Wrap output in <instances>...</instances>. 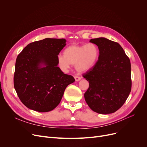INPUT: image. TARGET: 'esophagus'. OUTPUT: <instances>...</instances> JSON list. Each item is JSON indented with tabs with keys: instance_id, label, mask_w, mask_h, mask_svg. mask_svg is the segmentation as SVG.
Wrapping results in <instances>:
<instances>
[{
	"instance_id": "obj_1",
	"label": "esophagus",
	"mask_w": 147,
	"mask_h": 147,
	"mask_svg": "<svg viewBox=\"0 0 147 147\" xmlns=\"http://www.w3.org/2000/svg\"><path fill=\"white\" fill-rule=\"evenodd\" d=\"M74 79H75V80H76V82H78V81H79V80L81 79V78H80L79 76H74Z\"/></svg>"
}]
</instances>
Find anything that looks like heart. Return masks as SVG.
Instances as JSON below:
<instances>
[{
	"label": "heart",
	"mask_w": 147,
	"mask_h": 147,
	"mask_svg": "<svg viewBox=\"0 0 147 147\" xmlns=\"http://www.w3.org/2000/svg\"><path fill=\"white\" fill-rule=\"evenodd\" d=\"M63 55H58V64L63 71H67L71 65L77 71H88L96 64L99 56L98 46L94 43L86 45H71L67 47Z\"/></svg>",
	"instance_id": "b5f03b06"
}]
</instances>
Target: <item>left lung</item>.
Returning a JSON list of instances; mask_svg holds the SVG:
<instances>
[{"instance_id":"left-lung-1","label":"left lung","mask_w":147,"mask_h":147,"mask_svg":"<svg viewBox=\"0 0 147 147\" xmlns=\"http://www.w3.org/2000/svg\"><path fill=\"white\" fill-rule=\"evenodd\" d=\"M99 56L95 65L83 76L89 83L84 99L90 109L107 114L125 104L132 88L130 61L121 46L104 37L92 38Z\"/></svg>"}]
</instances>
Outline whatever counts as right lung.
I'll return each instance as SVG.
<instances>
[{"instance_id":"obj_1","label":"right lung","mask_w":147,"mask_h":147,"mask_svg":"<svg viewBox=\"0 0 147 147\" xmlns=\"http://www.w3.org/2000/svg\"><path fill=\"white\" fill-rule=\"evenodd\" d=\"M65 38H51L28 44L18 55L13 84L25 106L38 112L52 111L61 102L68 84L75 81L57 66Z\"/></svg>"}]
</instances>
